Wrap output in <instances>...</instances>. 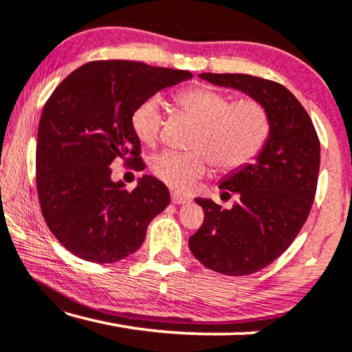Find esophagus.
<instances>
[{"mask_svg": "<svg viewBox=\"0 0 352 352\" xmlns=\"http://www.w3.org/2000/svg\"><path fill=\"white\" fill-rule=\"evenodd\" d=\"M171 201L175 205H186V204H189L190 199H189V197H186V195L177 194V192H171Z\"/></svg>", "mask_w": 352, "mask_h": 352, "instance_id": "esophagus-1", "label": "esophagus"}]
</instances>
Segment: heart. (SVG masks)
<instances>
[{
    "mask_svg": "<svg viewBox=\"0 0 352 352\" xmlns=\"http://www.w3.org/2000/svg\"><path fill=\"white\" fill-rule=\"evenodd\" d=\"M176 102L199 123V131L192 141L197 151H163L151 160L153 175L173 189H192L210 170V158L219 171L239 170L252 162L267 141L269 117L258 100L230 102L228 94L195 86L181 91ZM131 123L139 141L148 147L155 146L163 123L160 100L151 98L139 104Z\"/></svg>",
    "mask_w": 352,
    "mask_h": 352,
    "instance_id": "1",
    "label": "heart"
}]
</instances>
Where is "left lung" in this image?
I'll list each match as a JSON object with an SVG mask.
<instances>
[{"instance_id":"left-lung-1","label":"left lung","mask_w":352,"mask_h":352,"mask_svg":"<svg viewBox=\"0 0 352 352\" xmlns=\"http://www.w3.org/2000/svg\"><path fill=\"white\" fill-rule=\"evenodd\" d=\"M211 85L242 91L266 109L269 136L254 162L230 171L219 189L237 195L230 210L195 199L205 211L189 248L205 267L226 276L261 271L290 247L309 216L320 142L309 115L285 86L243 74H200Z\"/></svg>"}]
</instances>
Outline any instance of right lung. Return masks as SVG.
I'll return each instance as SVG.
<instances>
[{
  "instance_id": "1",
  "label": "right lung",
  "mask_w": 352,
  "mask_h": 352,
  "mask_svg": "<svg viewBox=\"0 0 352 352\" xmlns=\"http://www.w3.org/2000/svg\"><path fill=\"white\" fill-rule=\"evenodd\" d=\"M192 78L187 70L133 60H96L72 72L43 109L36 138V189L56 239L85 261L115 263L146 239L147 226L170 204L151 175L131 192L112 181L113 162L142 170L134 109L158 91Z\"/></svg>"
}]
</instances>
